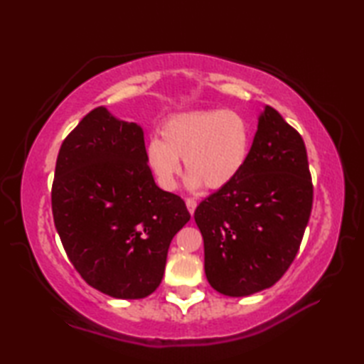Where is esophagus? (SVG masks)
Here are the masks:
<instances>
[{
  "instance_id": "34e87169",
  "label": "esophagus",
  "mask_w": 364,
  "mask_h": 364,
  "mask_svg": "<svg viewBox=\"0 0 364 364\" xmlns=\"http://www.w3.org/2000/svg\"><path fill=\"white\" fill-rule=\"evenodd\" d=\"M186 207H188L189 213L194 215V210H196V207H197V202L194 199H186Z\"/></svg>"
}]
</instances>
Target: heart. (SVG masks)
<instances>
[{
    "mask_svg": "<svg viewBox=\"0 0 364 364\" xmlns=\"http://www.w3.org/2000/svg\"><path fill=\"white\" fill-rule=\"evenodd\" d=\"M252 130L242 114L231 109L196 110L178 114L160 127V139L146 146V162L159 186L173 191L181 162L189 175L186 186L205 184L218 191L241 175L249 160Z\"/></svg>",
    "mask_w": 364,
    "mask_h": 364,
    "instance_id": "1",
    "label": "heart"
}]
</instances>
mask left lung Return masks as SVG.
Wrapping results in <instances>:
<instances>
[{
  "label": "left lung",
  "mask_w": 364,
  "mask_h": 364,
  "mask_svg": "<svg viewBox=\"0 0 364 364\" xmlns=\"http://www.w3.org/2000/svg\"><path fill=\"white\" fill-rule=\"evenodd\" d=\"M311 205L304 139L278 110L264 106L241 175L194 212L210 286L245 297L276 284L297 255Z\"/></svg>",
  "instance_id": "8db88e82"
}]
</instances>
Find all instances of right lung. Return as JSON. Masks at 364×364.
Listing matches in <instances>:
<instances>
[{"mask_svg":"<svg viewBox=\"0 0 364 364\" xmlns=\"http://www.w3.org/2000/svg\"><path fill=\"white\" fill-rule=\"evenodd\" d=\"M51 204L69 260L91 287L114 299L156 291L171 239L191 218L181 197L154 181L143 128L102 106L60 146Z\"/></svg>","mask_w":364,"mask_h":364,"instance_id":"1","label":"right lung"}]
</instances>
